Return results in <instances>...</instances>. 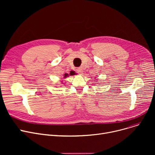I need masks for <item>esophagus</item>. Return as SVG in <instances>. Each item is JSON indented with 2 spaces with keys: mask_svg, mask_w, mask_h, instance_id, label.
<instances>
[{
  "mask_svg": "<svg viewBox=\"0 0 155 155\" xmlns=\"http://www.w3.org/2000/svg\"><path fill=\"white\" fill-rule=\"evenodd\" d=\"M76 71H77L78 73H79V74H82V73H83V70H82V69L81 68H77L76 69Z\"/></svg>",
  "mask_w": 155,
  "mask_h": 155,
  "instance_id": "obj_1",
  "label": "esophagus"
}]
</instances>
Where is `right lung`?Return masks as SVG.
Instances as JSON below:
<instances>
[{
    "mask_svg": "<svg viewBox=\"0 0 155 155\" xmlns=\"http://www.w3.org/2000/svg\"><path fill=\"white\" fill-rule=\"evenodd\" d=\"M74 74H75L74 71H71V72L70 73V75H74ZM67 76H68V74H64V77L65 78V77H67Z\"/></svg>",
    "mask_w": 155,
    "mask_h": 155,
    "instance_id": "obj_1",
    "label": "right lung"
}]
</instances>
